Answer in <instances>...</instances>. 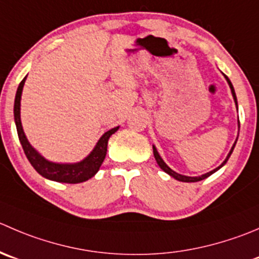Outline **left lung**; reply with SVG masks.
<instances>
[{"label": "left lung", "instance_id": "left-lung-1", "mask_svg": "<svg viewBox=\"0 0 259 259\" xmlns=\"http://www.w3.org/2000/svg\"><path fill=\"white\" fill-rule=\"evenodd\" d=\"M225 78H227L228 83H229V87H230V90H232V94H233V99H234V101H235V105H237V109H238V102H237V96H235L234 87H233L232 82H230V79L228 78L227 76H225ZM239 126H240V124H239ZM237 140H238V138H237ZM235 144H237V142L234 143V145H233V147H232V149H230V152H229V154H228V157L225 158V160H224V162L222 163V164L219 165V167H218V168H215V169H212L211 172H209V173H205V175H202V176H199V177H188V176H183V175H180V173H177V172H175V170H172V169H170V168L168 167L167 164H165V163H164V160H163L162 158H160L159 153L157 152V148H155L154 145H153V154H154V158H155V160H157L158 165H159V167L162 168V169L164 170L165 173H168V175H169V176H172L173 178H176V180L181 181V182H199V181H202V180H205V178H207V177H209V176H211L212 173H214V172H217L218 169H220V168H222L223 165H224L225 163L228 162V159H229L230 154H232V153H233V149H234Z\"/></svg>", "mask_w": 259, "mask_h": 259}]
</instances>
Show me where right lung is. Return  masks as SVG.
I'll list each match as a JSON object with an SVG mask.
<instances>
[{"label": "right lung", "instance_id": "add662e5", "mask_svg": "<svg viewBox=\"0 0 259 259\" xmlns=\"http://www.w3.org/2000/svg\"><path fill=\"white\" fill-rule=\"evenodd\" d=\"M25 79H26V77L20 82L19 87H17L14 105V116L20 143H21L25 155H26V158L29 159V162L31 163L32 167H34L35 170H36L39 175H41L42 177L48 178V180L57 181V182L79 183L84 182V181L94 177L97 173V170L100 169V167H101L105 157H106L107 142H109L110 137H111L115 132H117L119 126L114 127V129L105 133V134L100 138V140L97 142L94 150H92L83 160H81V162L72 163V164H68V163H67V164H60V163L49 162V160L45 159L42 155H40L39 153L30 145L29 140L25 137L24 129H22L21 119H20V101H21V94L22 89H24Z\"/></svg>", "mask_w": 259, "mask_h": 259}]
</instances>
